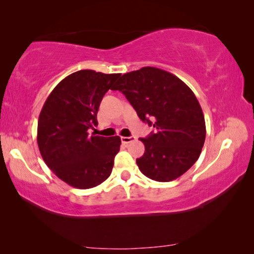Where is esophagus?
<instances>
[{
  "label": "esophagus",
  "instance_id": "1",
  "mask_svg": "<svg viewBox=\"0 0 254 254\" xmlns=\"http://www.w3.org/2000/svg\"><path fill=\"white\" fill-rule=\"evenodd\" d=\"M136 140V137L135 136H123L121 137V141H123V143H130V142H133Z\"/></svg>",
  "mask_w": 254,
  "mask_h": 254
}]
</instances>
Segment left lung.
I'll return each instance as SVG.
<instances>
[{
    "instance_id": "1",
    "label": "left lung",
    "mask_w": 254,
    "mask_h": 254,
    "mask_svg": "<svg viewBox=\"0 0 254 254\" xmlns=\"http://www.w3.org/2000/svg\"><path fill=\"white\" fill-rule=\"evenodd\" d=\"M113 90L126 96L142 121L154 125L155 133L140 138L145 148L136 159L140 171L162 183L184 175L197 161L206 138L203 112L192 90L155 67L124 74Z\"/></svg>"
}]
</instances>
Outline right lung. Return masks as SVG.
Here are the masks:
<instances>
[{
	"label": "right lung",
	"instance_id": "1",
	"mask_svg": "<svg viewBox=\"0 0 254 254\" xmlns=\"http://www.w3.org/2000/svg\"><path fill=\"white\" fill-rule=\"evenodd\" d=\"M119 77L90 69L72 72L55 86L41 109L37 133L41 157L55 176L76 189L98 186L112 172L120 137L88 131L98 125L100 102Z\"/></svg>",
	"mask_w": 254,
	"mask_h": 254
}]
</instances>
